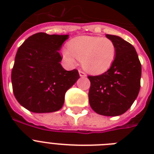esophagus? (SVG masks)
Listing matches in <instances>:
<instances>
[{"mask_svg": "<svg viewBox=\"0 0 154 154\" xmlns=\"http://www.w3.org/2000/svg\"><path fill=\"white\" fill-rule=\"evenodd\" d=\"M79 74H80V77H86V74H85V72H83L82 70H79Z\"/></svg>", "mask_w": 154, "mask_h": 154, "instance_id": "1", "label": "esophagus"}]
</instances>
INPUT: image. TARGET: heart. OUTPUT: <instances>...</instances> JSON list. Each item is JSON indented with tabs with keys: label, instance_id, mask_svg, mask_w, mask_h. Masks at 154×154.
I'll return each mask as SVG.
<instances>
[{
	"label": "heart",
	"instance_id": "heart-1",
	"mask_svg": "<svg viewBox=\"0 0 154 154\" xmlns=\"http://www.w3.org/2000/svg\"><path fill=\"white\" fill-rule=\"evenodd\" d=\"M117 49L114 42L107 37L81 36L68 43V49H63L62 56L67 62L75 64L82 60L87 72L100 74L106 72L113 64Z\"/></svg>",
	"mask_w": 154,
	"mask_h": 154
}]
</instances>
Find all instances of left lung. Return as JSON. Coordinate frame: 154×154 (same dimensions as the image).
<instances>
[{
	"mask_svg": "<svg viewBox=\"0 0 154 154\" xmlns=\"http://www.w3.org/2000/svg\"><path fill=\"white\" fill-rule=\"evenodd\" d=\"M114 42L116 58L112 66L97 76H88L90 81L89 105L104 116H119L131 107L141 87V65L134 47L114 35L106 34Z\"/></svg>",
	"mask_w": 154,
	"mask_h": 154,
	"instance_id": "obj_1",
	"label": "left lung"
}]
</instances>
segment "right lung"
Segmentation results:
<instances>
[{"mask_svg":"<svg viewBox=\"0 0 154 154\" xmlns=\"http://www.w3.org/2000/svg\"><path fill=\"white\" fill-rule=\"evenodd\" d=\"M69 35L37 32L18 49L12 69L13 94L26 109L52 112L64 105L65 93L80 77L78 71H67L59 53Z\"/></svg>","mask_w":154,"mask_h":154,"instance_id":"obj_1","label":"right lung"}]
</instances>
